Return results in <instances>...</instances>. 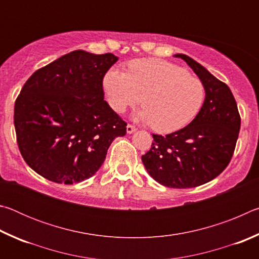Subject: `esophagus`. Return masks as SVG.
Masks as SVG:
<instances>
[{
    "label": "esophagus",
    "instance_id": "esophagus-1",
    "mask_svg": "<svg viewBox=\"0 0 259 259\" xmlns=\"http://www.w3.org/2000/svg\"><path fill=\"white\" fill-rule=\"evenodd\" d=\"M136 130H137V129H136L134 125H131V124L126 125V134H134Z\"/></svg>",
    "mask_w": 259,
    "mask_h": 259
}]
</instances>
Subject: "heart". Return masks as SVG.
Segmentation results:
<instances>
[{
    "label": "heart",
    "instance_id": "heart-1",
    "mask_svg": "<svg viewBox=\"0 0 259 259\" xmlns=\"http://www.w3.org/2000/svg\"><path fill=\"white\" fill-rule=\"evenodd\" d=\"M103 85L114 111L123 113L142 102L144 108L136 114V120L153 124L162 134L186 126L204 100V87L198 77L188 75L181 66L154 58L131 61L129 72L112 67L105 74Z\"/></svg>",
    "mask_w": 259,
    "mask_h": 259
}]
</instances>
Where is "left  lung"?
<instances>
[{"instance_id": "obj_1", "label": "left lung", "mask_w": 259, "mask_h": 259, "mask_svg": "<svg viewBox=\"0 0 259 259\" xmlns=\"http://www.w3.org/2000/svg\"><path fill=\"white\" fill-rule=\"evenodd\" d=\"M182 58L204 87L202 107L190 124L166 136L153 135L151 150L142 156L150 176L171 188L196 187L223 172L233 155L241 119L225 83L191 57Z\"/></svg>"}]
</instances>
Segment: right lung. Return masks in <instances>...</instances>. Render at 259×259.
I'll return each mask as SVG.
<instances>
[{
    "mask_svg": "<svg viewBox=\"0 0 259 259\" xmlns=\"http://www.w3.org/2000/svg\"><path fill=\"white\" fill-rule=\"evenodd\" d=\"M113 54L69 52L33 73L15 104L19 151L30 168L58 184L93 177L126 123L104 100Z\"/></svg>",
    "mask_w": 259,
    "mask_h": 259,
    "instance_id": "obj_1",
    "label": "right lung"
}]
</instances>
